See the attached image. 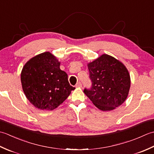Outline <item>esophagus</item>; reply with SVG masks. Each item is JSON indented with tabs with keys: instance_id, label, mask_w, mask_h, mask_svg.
<instances>
[{
	"instance_id": "obj_1",
	"label": "esophagus",
	"mask_w": 154,
	"mask_h": 154,
	"mask_svg": "<svg viewBox=\"0 0 154 154\" xmlns=\"http://www.w3.org/2000/svg\"><path fill=\"white\" fill-rule=\"evenodd\" d=\"M81 86H82V84H81V82H78L76 84V87H81Z\"/></svg>"
}]
</instances>
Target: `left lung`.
<instances>
[{"label": "left lung", "mask_w": 154, "mask_h": 154, "mask_svg": "<svg viewBox=\"0 0 154 154\" xmlns=\"http://www.w3.org/2000/svg\"><path fill=\"white\" fill-rule=\"evenodd\" d=\"M87 65L92 87L85 88V94L103 111L120 106L126 99L130 87V74L125 65L107 54Z\"/></svg>", "instance_id": "1"}]
</instances>
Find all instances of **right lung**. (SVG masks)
Masks as SVG:
<instances>
[{"label":"right lung","mask_w":154,"mask_h":154,"mask_svg":"<svg viewBox=\"0 0 154 154\" xmlns=\"http://www.w3.org/2000/svg\"><path fill=\"white\" fill-rule=\"evenodd\" d=\"M60 66L57 59L47 51L32 57L23 67L22 89L28 100L37 109H55L75 89L70 85L67 74Z\"/></svg>","instance_id":"right-lung-1"}]
</instances>
